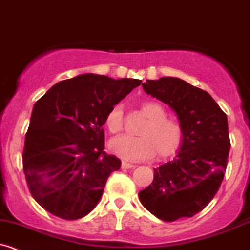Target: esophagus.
Instances as JSON below:
<instances>
[{
    "mask_svg": "<svg viewBox=\"0 0 250 250\" xmlns=\"http://www.w3.org/2000/svg\"><path fill=\"white\" fill-rule=\"evenodd\" d=\"M136 165L130 164V163L127 162H122V169H135Z\"/></svg>",
    "mask_w": 250,
    "mask_h": 250,
    "instance_id": "1",
    "label": "esophagus"
}]
</instances>
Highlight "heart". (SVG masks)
Listing matches in <instances>:
<instances>
[{
	"label": "heart",
	"instance_id": "b5f03b06",
	"mask_svg": "<svg viewBox=\"0 0 250 250\" xmlns=\"http://www.w3.org/2000/svg\"><path fill=\"white\" fill-rule=\"evenodd\" d=\"M141 111L148 118L141 128L140 136H116L109 141V149L120 158L128 162H140L159 157H167L175 153L182 143L183 130L176 120L167 117L164 106L156 101H144L140 104ZM105 125L110 133H118L123 127V110L121 105H115L105 116Z\"/></svg>",
	"mask_w": 250,
	"mask_h": 250
}]
</instances>
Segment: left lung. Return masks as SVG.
Here are the masks:
<instances>
[{
    "label": "left lung",
    "mask_w": 250,
    "mask_h": 250,
    "mask_svg": "<svg viewBox=\"0 0 250 250\" xmlns=\"http://www.w3.org/2000/svg\"><path fill=\"white\" fill-rule=\"evenodd\" d=\"M144 91L167 104L183 130L176 158L154 169L139 193L147 211L164 222L193 217L213 199L224 178L230 151L228 117L214 99L185 80H146Z\"/></svg>",
    "instance_id": "1"
}]
</instances>
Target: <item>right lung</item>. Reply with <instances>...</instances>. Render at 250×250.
<instances>
[{
  "label": "right lung",
  "instance_id": "obj_1",
  "mask_svg": "<svg viewBox=\"0 0 250 250\" xmlns=\"http://www.w3.org/2000/svg\"><path fill=\"white\" fill-rule=\"evenodd\" d=\"M138 79L87 73L57 83L36 102L25 136L23 173L33 199L56 217L88 214L121 160L104 152L105 116Z\"/></svg>",
  "mask_w": 250,
  "mask_h": 250
}]
</instances>
